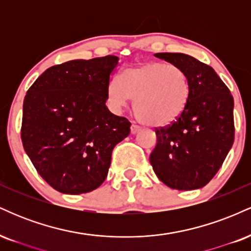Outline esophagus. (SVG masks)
Here are the masks:
<instances>
[{
	"label": "esophagus",
	"instance_id": "esophagus-1",
	"mask_svg": "<svg viewBox=\"0 0 251 251\" xmlns=\"http://www.w3.org/2000/svg\"><path fill=\"white\" fill-rule=\"evenodd\" d=\"M140 129H142V127H140L139 125H137V124H135V123L132 124V126H131V132H132V133H133V134L137 133V132H139Z\"/></svg>",
	"mask_w": 251,
	"mask_h": 251
}]
</instances>
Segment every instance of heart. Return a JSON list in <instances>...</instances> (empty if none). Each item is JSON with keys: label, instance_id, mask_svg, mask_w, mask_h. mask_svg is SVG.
<instances>
[{"label": "heart", "instance_id": "heart-1", "mask_svg": "<svg viewBox=\"0 0 251 251\" xmlns=\"http://www.w3.org/2000/svg\"><path fill=\"white\" fill-rule=\"evenodd\" d=\"M108 101L122 108L134 99V114L143 124L165 126L183 113L189 98V82L178 66L145 62L126 68L122 81L112 77L107 87Z\"/></svg>", "mask_w": 251, "mask_h": 251}]
</instances>
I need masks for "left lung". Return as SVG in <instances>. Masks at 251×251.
I'll return each instance as SVG.
<instances>
[{
    "mask_svg": "<svg viewBox=\"0 0 251 251\" xmlns=\"http://www.w3.org/2000/svg\"><path fill=\"white\" fill-rule=\"evenodd\" d=\"M154 55L185 73L189 98L177 120L154 128L157 144L150 162L157 177L171 189L203 188L234 144V98L214 68L195 57L181 53Z\"/></svg>",
    "mask_w": 251,
    "mask_h": 251,
    "instance_id": "left-lung-1",
    "label": "left lung"
}]
</instances>
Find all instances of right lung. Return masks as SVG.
Masks as SVG:
<instances>
[{
	"mask_svg": "<svg viewBox=\"0 0 251 251\" xmlns=\"http://www.w3.org/2000/svg\"><path fill=\"white\" fill-rule=\"evenodd\" d=\"M118 57L72 60L48 68L27 91L21 139L39 175L56 191L80 195L103 183L114 146L131 131L106 106Z\"/></svg>",
	"mask_w": 251,
	"mask_h": 251,
	"instance_id": "1",
	"label": "right lung"
}]
</instances>
